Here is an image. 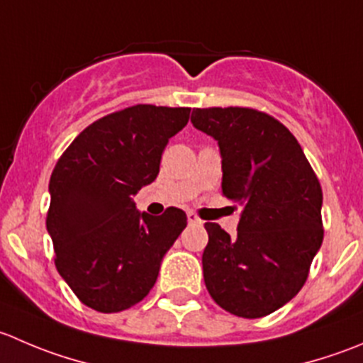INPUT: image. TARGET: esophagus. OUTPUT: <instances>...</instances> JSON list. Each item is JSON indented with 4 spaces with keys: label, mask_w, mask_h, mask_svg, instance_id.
I'll list each match as a JSON object with an SVG mask.
<instances>
[{
    "label": "esophagus",
    "mask_w": 363,
    "mask_h": 363,
    "mask_svg": "<svg viewBox=\"0 0 363 363\" xmlns=\"http://www.w3.org/2000/svg\"><path fill=\"white\" fill-rule=\"evenodd\" d=\"M188 223L189 225H202V220H200V218L196 216V213L189 211V213H188Z\"/></svg>",
    "instance_id": "esophagus-1"
}]
</instances>
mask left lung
<instances>
[{
	"mask_svg": "<svg viewBox=\"0 0 363 363\" xmlns=\"http://www.w3.org/2000/svg\"><path fill=\"white\" fill-rule=\"evenodd\" d=\"M191 122L221 154V193L241 203L238 235L207 221L202 255L211 298L255 319L279 311L307 282L323 242V189L293 133L253 108H195Z\"/></svg>",
	"mask_w": 363,
	"mask_h": 363,
	"instance_id": "8db88e82",
	"label": "left lung"
}]
</instances>
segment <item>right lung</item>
Listing matches in <instances>:
<instances>
[{
    "instance_id": "obj_1",
    "label": "right lung",
    "mask_w": 363,
    "mask_h": 363,
    "mask_svg": "<svg viewBox=\"0 0 363 363\" xmlns=\"http://www.w3.org/2000/svg\"><path fill=\"white\" fill-rule=\"evenodd\" d=\"M189 111L129 106L88 125L60 156L45 227L56 269L86 307L111 314L140 303L188 225L177 207L138 213L133 196L157 177L161 154Z\"/></svg>"
}]
</instances>
